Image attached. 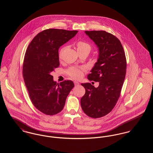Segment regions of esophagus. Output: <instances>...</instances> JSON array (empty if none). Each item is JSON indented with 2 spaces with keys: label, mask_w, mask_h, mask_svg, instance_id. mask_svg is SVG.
Listing matches in <instances>:
<instances>
[{
  "label": "esophagus",
  "mask_w": 153,
  "mask_h": 153,
  "mask_svg": "<svg viewBox=\"0 0 153 153\" xmlns=\"http://www.w3.org/2000/svg\"><path fill=\"white\" fill-rule=\"evenodd\" d=\"M74 83L75 86H78V85H79V83L78 82H77V81H74Z\"/></svg>",
  "instance_id": "obj_1"
}]
</instances>
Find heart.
<instances>
[{
  "instance_id": "heart-1",
  "label": "heart",
  "mask_w": 153,
  "mask_h": 153,
  "mask_svg": "<svg viewBox=\"0 0 153 153\" xmlns=\"http://www.w3.org/2000/svg\"><path fill=\"white\" fill-rule=\"evenodd\" d=\"M91 48V47L90 45L86 42L79 41L77 43V50L78 51H88V52H90ZM63 50H64V48L61 49V51L59 53L60 56H61ZM83 71H84L83 68L73 67L68 70L67 73L69 76H70L74 79H79L82 76Z\"/></svg>"
}]
</instances>
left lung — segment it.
<instances>
[{"label": "left lung", "instance_id": "left-lung-1", "mask_svg": "<svg viewBox=\"0 0 153 153\" xmlns=\"http://www.w3.org/2000/svg\"><path fill=\"white\" fill-rule=\"evenodd\" d=\"M85 33L98 49L97 62L88 79L98 82L99 86L81 83L86 92L80 105L88 116L99 118L111 112L117 103L126 76V58L120 41L112 34L103 30Z\"/></svg>", "mask_w": 153, "mask_h": 153}]
</instances>
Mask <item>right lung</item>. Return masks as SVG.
Here are the masks:
<instances>
[{"label": "right lung", "mask_w": 153, "mask_h": 153, "mask_svg": "<svg viewBox=\"0 0 153 153\" xmlns=\"http://www.w3.org/2000/svg\"><path fill=\"white\" fill-rule=\"evenodd\" d=\"M78 31L49 29L39 33L26 49L23 76L34 106L47 115L61 112L67 97L74 87L71 80L57 83L51 73L59 65V49Z\"/></svg>", "instance_id": "obj_1"}]
</instances>
